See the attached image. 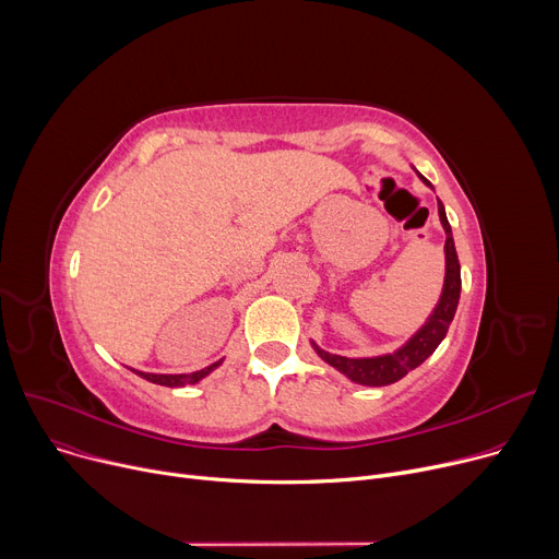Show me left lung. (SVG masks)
<instances>
[{"mask_svg": "<svg viewBox=\"0 0 559 559\" xmlns=\"http://www.w3.org/2000/svg\"><path fill=\"white\" fill-rule=\"evenodd\" d=\"M421 180L431 187L429 180H426V178H421ZM438 214H440V223H442L444 235H447V241H444L447 273H444V286H442L440 300H438L433 313L426 318V322L419 326V330L400 349H395L392 354L370 356V358H347V356L330 354V352L320 349L316 343H311L316 354L324 360V364H330L332 368H336L349 381L360 383V385H390V383H395L402 377H406L411 370L421 366L424 360L438 349L442 338L447 336L449 324H451V320L455 316V309H457V300H461V261H457L451 225L447 221V212H444V205L440 201H438Z\"/></svg>", "mask_w": 559, "mask_h": 559, "instance_id": "8db88e82", "label": "left lung"}]
</instances>
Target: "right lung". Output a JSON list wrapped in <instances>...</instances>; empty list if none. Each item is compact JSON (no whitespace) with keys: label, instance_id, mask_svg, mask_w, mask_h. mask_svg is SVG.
Instances as JSON below:
<instances>
[{"label":"right lung","instance_id":"obj_1","mask_svg":"<svg viewBox=\"0 0 559 559\" xmlns=\"http://www.w3.org/2000/svg\"><path fill=\"white\" fill-rule=\"evenodd\" d=\"M223 364V358L216 360V364L203 368V370H195V372H189V374H153V372H140V370H133L138 377L151 381V383H157V385H169V388H182V385H189V383H199L201 379H205L210 372H214L218 366Z\"/></svg>","mask_w":559,"mask_h":559}]
</instances>
